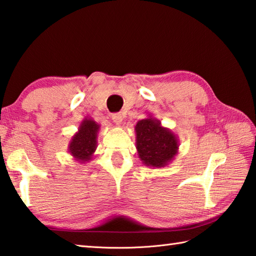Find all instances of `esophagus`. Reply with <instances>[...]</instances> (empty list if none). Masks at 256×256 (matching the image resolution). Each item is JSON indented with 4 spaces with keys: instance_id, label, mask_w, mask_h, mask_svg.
<instances>
[{
    "instance_id": "esophagus-1",
    "label": "esophagus",
    "mask_w": 256,
    "mask_h": 256,
    "mask_svg": "<svg viewBox=\"0 0 256 256\" xmlns=\"http://www.w3.org/2000/svg\"><path fill=\"white\" fill-rule=\"evenodd\" d=\"M112 120H113V122H114L115 124L120 125V124H122L123 118H122V115L118 113V114H113V115H112Z\"/></svg>"
}]
</instances>
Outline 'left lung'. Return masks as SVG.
<instances>
[{
    "mask_svg": "<svg viewBox=\"0 0 256 256\" xmlns=\"http://www.w3.org/2000/svg\"><path fill=\"white\" fill-rule=\"evenodd\" d=\"M136 134L138 158L148 168H164L178 154V136L151 114L136 123Z\"/></svg>",
    "mask_w": 256,
    "mask_h": 256,
    "instance_id": "left-lung-1",
    "label": "left lung"
}]
</instances>
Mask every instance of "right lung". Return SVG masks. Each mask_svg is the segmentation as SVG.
Returning <instances> with one entry per match:
<instances>
[{"instance_id":"1","label":"right lung","mask_w":256,"mask_h":256,"mask_svg":"<svg viewBox=\"0 0 256 256\" xmlns=\"http://www.w3.org/2000/svg\"><path fill=\"white\" fill-rule=\"evenodd\" d=\"M100 128V124L95 122L92 118L86 116L82 120L78 131L74 134L68 144V152L74 160L80 164H86L92 159L97 148V136Z\"/></svg>"}]
</instances>
